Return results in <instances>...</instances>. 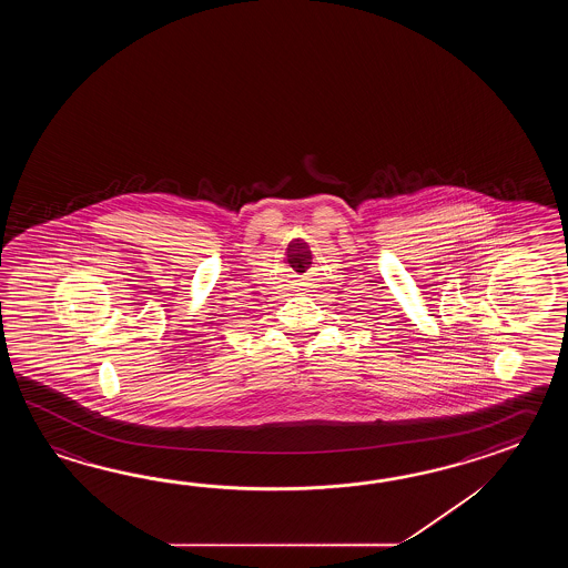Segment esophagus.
I'll list each match as a JSON object with an SVG mask.
<instances>
[{
  "label": "esophagus",
  "instance_id": "esophagus-1",
  "mask_svg": "<svg viewBox=\"0 0 568 568\" xmlns=\"http://www.w3.org/2000/svg\"><path fill=\"white\" fill-rule=\"evenodd\" d=\"M301 286L304 290L308 288V284H306V282H301Z\"/></svg>",
  "mask_w": 568,
  "mask_h": 568
}]
</instances>
